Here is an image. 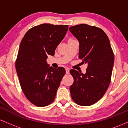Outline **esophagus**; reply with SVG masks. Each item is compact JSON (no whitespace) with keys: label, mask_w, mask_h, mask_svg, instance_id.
Returning <instances> with one entry per match:
<instances>
[{"label":"esophagus","mask_w":128,"mask_h":128,"mask_svg":"<svg viewBox=\"0 0 128 128\" xmlns=\"http://www.w3.org/2000/svg\"><path fill=\"white\" fill-rule=\"evenodd\" d=\"M69 71H70V70H69V68H66V73H67V74H68V73H69Z\"/></svg>","instance_id":"34e87169"}]
</instances>
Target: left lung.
Masks as SVG:
<instances>
[{
  "mask_svg": "<svg viewBox=\"0 0 128 128\" xmlns=\"http://www.w3.org/2000/svg\"><path fill=\"white\" fill-rule=\"evenodd\" d=\"M69 30L79 42V59L88 65L86 73L70 70L74 78L70 94L78 105L90 106L102 98L109 86L114 54L108 36L99 28L80 24Z\"/></svg>",
  "mask_w": 128,
  "mask_h": 128,
  "instance_id": "left-lung-1",
  "label": "left lung"
}]
</instances>
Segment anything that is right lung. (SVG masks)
Here are the masks:
<instances>
[{
    "instance_id": "1",
    "label": "right lung",
    "mask_w": 128,
    "mask_h": 128,
    "mask_svg": "<svg viewBox=\"0 0 128 128\" xmlns=\"http://www.w3.org/2000/svg\"><path fill=\"white\" fill-rule=\"evenodd\" d=\"M68 25L40 24L26 33L19 47L16 62L17 76L23 93L37 106L49 105L66 73L62 67L56 69L47 62L65 36Z\"/></svg>"
}]
</instances>
